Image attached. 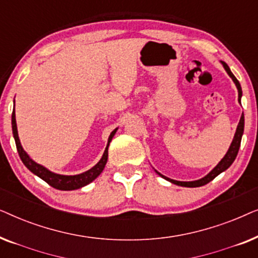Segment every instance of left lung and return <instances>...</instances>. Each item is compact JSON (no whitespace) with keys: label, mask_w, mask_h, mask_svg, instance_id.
<instances>
[{"label":"left lung","mask_w":258,"mask_h":258,"mask_svg":"<svg viewBox=\"0 0 258 258\" xmlns=\"http://www.w3.org/2000/svg\"><path fill=\"white\" fill-rule=\"evenodd\" d=\"M222 64H223V68L225 69V72L228 73V75L231 77V80L234 81L236 88H237L238 90V102L241 103V97H242V88H241V84L237 81V79L234 76V74L231 73L230 68H229L228 64L225 62H221ZM243 132H244V115L242 114L241 116V119H239L238 122V125H237V129H236V133H235V136L234 139H232V142L230 144V147H229V149L227 151V154L224 155V157L222 158V160L218 162V164L215 167L213 170H211L209 174L204 176V177L200 178V179H196V181H189V182H183V181H176V179H171L167 177V176L162 175L161 172H158L157 170L156 174H158L161 176V177H163L164 179H167V181L174 183L176 185H179V186H186V188H196V186H202L204 184H207V183H209L210 181H213V179L216 177L221 174V172H223L227 170V169L230 167L232 164V162L235 161L236 156H237L238 154V149H239V146H241V140H242V135H243Z\"/></svg>","instance_id":"obj_1"}]
</instances>
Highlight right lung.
Masks as SVG:
<instances>
[{
    "mask_svg": "<svg viewBox=\"0 0 258 258\" xmlns=\"http://www.w3.org/2000/svg\"><path fill=\"white\" fill-rule=\"evenodd\" d=\"M12 126H13V135H14V139H15L17 151H19L20 158L22 160L23 164L26 165V167L29 169V170L33 172L34 175L38 176V177L43 179L44 182H47L49 185H51L52 188L58 189V190L80 189L84 185L89 184V183L93 182L95 178H97L98 176H100L101 172L103 171L105 164H107L109 144H110L112 137H114V135L118 129V128H116L115 130H112L111 132L110 136H109V139H108V144H107V147H105V150H104L103 155H102L101 160L98 161L93 168L89 169V170L82 172V174H79V175H59V174H55V172L50 171L49 169L43 167V165L38 164L34 160H31L29 155L26 153V150H24L22 146H21V142L19 139V133H17L15 109H14L13 114H12Z\"/></svg>",
    "mask_w": 258,
    "mask_h": 258,
    "instance_id": "add662e5",
    "label": "right lung"
}]
</instances>
